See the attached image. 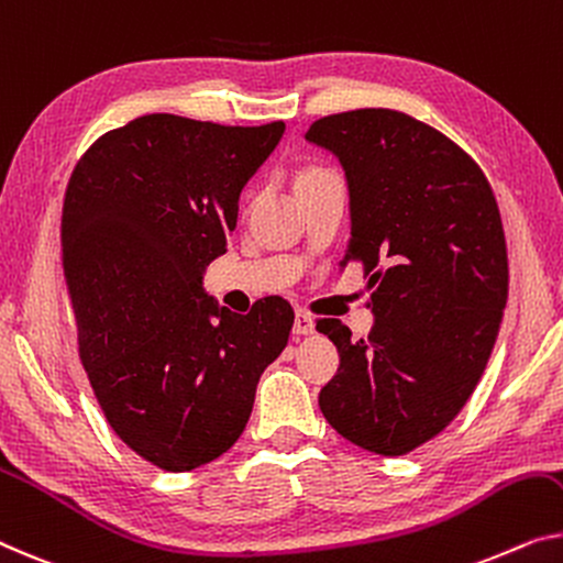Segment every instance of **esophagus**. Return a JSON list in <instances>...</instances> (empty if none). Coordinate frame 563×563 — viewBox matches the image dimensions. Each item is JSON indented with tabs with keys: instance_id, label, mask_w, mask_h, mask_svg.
<instances>
[{
	"instance_id": "obj_1",
	"label": "esophagus",
	"mask_w": 563,
	"mask_h": 563,
	"mask_svg": "<svg viewBox=\"0 0 563 563\" xmlns=\"http://www.w3.org/2000/svg\"><path fill=\"white\" fill-rule=\"evenodd\" d=\"M313 331H316L313 318H310L308 313H303V310H298L296 321H292V333H296V335H310Z\"/></svg>"
}]
</instances>
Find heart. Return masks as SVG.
Returning a JSON list of instances; mask_svg holds the SVG:
<instances>
[{"label": "heart", "instance_id": "1", "mask_svg": "<svg viewBox=\"0 0 563 563\" xmlns=\"http://www.w3.org/2000/svg\"><path fill=\"white\" fill-rule=\"evenodd\" d=\"M323 174H329V172H323V169H303V172L296 176V187H298V184L313 181V179H318V176H323Z\"/></svg>", "mask_w": 563, "mask_h": 563}]
</instances>
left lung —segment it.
Listing matches in <instances>:
<instances>
[{
  "mask_svg": "<svg viewBox=\"0 0 563 563\" xmlns=\"http://www.w3.org/2000/svg\"><path fill=\"white\" fill-rule=\"evenodd\" d=\"M339 158L351 240L374 325L366 339L335 318L316 329L341 364L318 394L335 432L376 455H407L440 434L477 387L508 300L498 201L455 141L389 108H358L310 125Z\"/></svg>",
  "mask_w": 563,
  "mask_h": 563,
  "instance_id": "obj_1",
  "label": "left lung"
}]
</instances>
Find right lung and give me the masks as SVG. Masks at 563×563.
Listing matches in <instances>:
<instances>
[{"mask_svg":"<svg viewBox=\"0 0 563 563\" xmlns=\"http://www.w3.org/2000/svg\"><path fill=\"white\" fill-rule=\"evenodd\" d=\"M283 131L141 115L103 133L67 181L60 242L80 362L113 432L169 473L238 442L260 374L288 343V300L238 316L201 288Z\"/></svg>","mask_w":563,"mask_h":563,"instance_id":"1","label":"right lung"}]
</instances>
